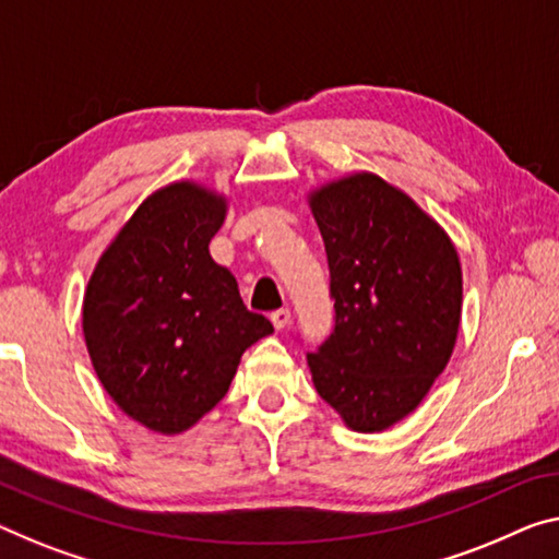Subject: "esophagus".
I'll return each instance as SVG.
<instances>
[{"label": "esophagus", "mask_w": 559, "mask_h": 559, "mask_svg": "<svg viewBox=\"0 0 559 559\" xmlns=\"http://www.w3.org/2000/svg\"><path fill=\"white\" fill-rule=\"evenodd\" d=\"M270 320H272V324H274V328H277V330H285V328H289V322H292V312H289L287 307L274 309Z\"/></svg>", "instance_id": "esophagus-1"}]
</instances>
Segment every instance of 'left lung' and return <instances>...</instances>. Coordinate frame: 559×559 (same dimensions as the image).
<instances>
[{
    "label": "left lung",
    "mask_w": 559,
    "mask_h": 559,
    "mask_svg": "<svg viewBox=\"0 0 559 559\" xmlns=\"http://www.w3.org/2000/svg\"><path fill=\"white\" fill-rule=\"evenodd\" d=\"M334 328L307 352L320 397L357 432L407 417L448 367L462 314L450 237L405 192L352 175L312 192Z\"/></svg>",
    "instance_id": "left-lung-1"
}]
</instances>
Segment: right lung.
I'll return each instance as SVG.
<instances>
[{"mask_svg": "<svg viewBox=\"0 0 559 559\" xmlns=\"http://www.w3.org/2000/svg\"><path fill=\"white\" fill-rule=\"evenodd\" d=\"M225 197L177 182L147 197L107 247L84 295L82 328L117 407L177 435L217 405L239 357L274 332L210 257Z\"/></svg>", "mask_w": 559, "mask_h": 559, "instance_id": "right-lung-1", "label": "right lung"}]
</instances>
